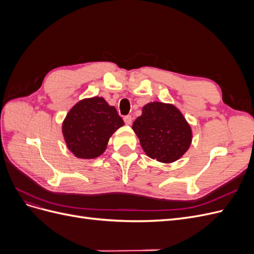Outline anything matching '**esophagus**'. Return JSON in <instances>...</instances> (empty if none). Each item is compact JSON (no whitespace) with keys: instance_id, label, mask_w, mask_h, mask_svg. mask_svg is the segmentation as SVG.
<instances>
[{"instance_id":"34e87169","label":"esophagus","mask_w":254,"mask_h":254,"mask_svg":"<svg viewBox=\"0 0 254 254\" xmlns=\"http://www.w3.org/2000/svg\"><path fill=\"white\" fill-rule=\"evenodd\" d=\"M124 122L127 125H131V123H132L131 115H126V117H124Z\"/></svg>"}]
</instances>
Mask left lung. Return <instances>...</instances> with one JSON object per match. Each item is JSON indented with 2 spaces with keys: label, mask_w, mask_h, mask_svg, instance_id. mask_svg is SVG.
<instances>
[{
  "label": "left lung",
  "mask_w": 254,
  "mask_h": 254,
  "mask_svg": "<svg viewBox=\"0 0 254 254\" xmlns=\"http://www.w3.org/2000/svg\"><path fill=\"white\" fill-rule=\"evenodd\" d=\"M143 150L159 162L172 163L181 158L191 142V130L182 113L173 105L149 103L132 125Z\"/></svg>",
  "instance_id": "8db88e82"
}]
</instances>
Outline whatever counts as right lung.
I'll return each mask as SVG.
<instances>
[{"label": "right lung", "mask_w": 254, "mask_h": 254, "mask_svg": "<svg viewBox=\"0 0 254 254\" xmlns=\"http://www.w3.org/2000/svg\"><path fill=\"white\" fill-rule=\"evenodd\" d=\"M124 121L103 97L82 99L68 111L63 124L67 148L75 157L94 159L106 150L115 130Z\"/></svg>", "instance_id": "1"}]
</instances>
